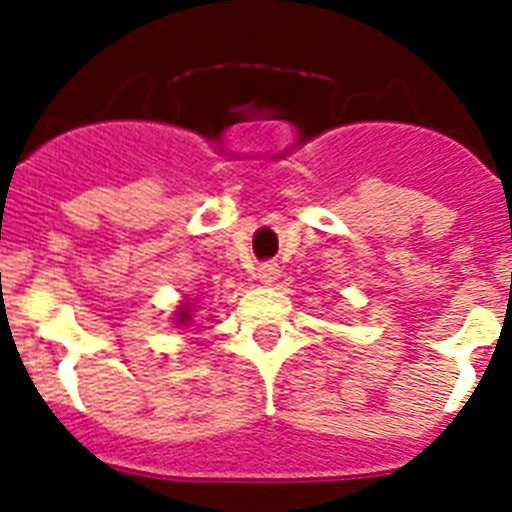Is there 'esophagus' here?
Listing matches in <instances>:
<instances>
[{"mask_svg":"<svg viewBox=\"0 0 512 512\" xmlns=\"http://www.w3.org/2000/svg\"><path fill=\"white\" fill-rule=\"evenodd\" d=\"M279 264H261L259 266V279L264 284H274L279 279Z\"/></svg>","mask_w":512,"mask_h":512,"instance_id":"34e87169","label":"esophagus"}]
</instances>
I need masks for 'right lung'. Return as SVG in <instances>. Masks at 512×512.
I'll use <instances>...</instances> for the list:
<instances>
[{"label": "right lung", "mask_w": 512, "mask_h": 512, "mask_svg": "<svg viewBox=\"0 0 512 512\" xmlns=\"http://www.w3.org/2000/svg\"><path fill=\"white\" fill-rule=\"evenodd\" d=\"M176 318H179V323H187V320H189V310H187V307H182V310H179V315H176Z\"/></svg>", "instance_id": "right-lung-1"}]
</instances>
